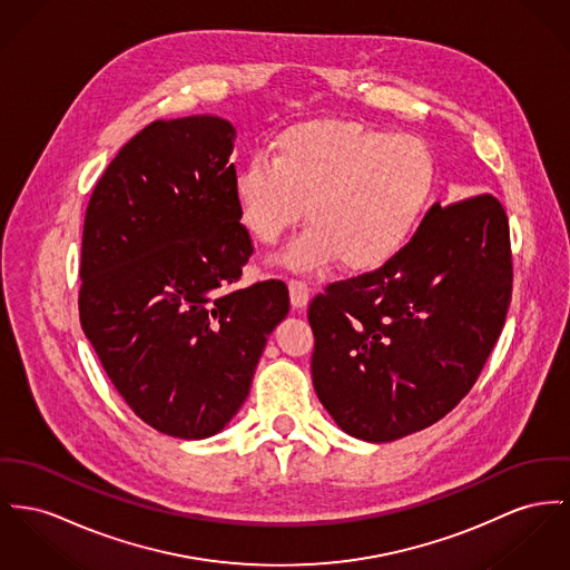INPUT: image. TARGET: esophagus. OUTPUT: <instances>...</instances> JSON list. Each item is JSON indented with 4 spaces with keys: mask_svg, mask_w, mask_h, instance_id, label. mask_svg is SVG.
<instances>
[{
    "mask_svg": "<svg viewBox=\"0 0 570 570\" xmlns=\"http://www.w3.org/2000/svg\"><path fill=\"white\" fill-rule=\"evenodd\" d=\"M289 298H292V306L294 308H304L306 304H308V298H311V289H308V285L301 281V278H294V281H289Z\"/></svg>",
    "mask_w": 570,
    "mask_h": 570,
    "instance_id": "34e87169",
    "label": "esophagus"
}]
</instances>
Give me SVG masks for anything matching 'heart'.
I'll return each mask as SVG.
<instances>
[{
	"label": "heart",
	"instance_id": "heart-1",
	"mask_svg": "<svg viewBox=\"0 0 570 570\" xmlns=\"http://www.w3.org/2000/svg\"><path fill=\"white\" fill-rule=\"evenodd\" d=\"M272 163L242 164L230 198L242 228L266 246L296 227L306 207L311 230L283 257L294 269L335 259L347 272L379 269L413 239L436 188L425 140L350 120L287 127L272 142Z\"/></svg>",
	"mask_w": 570,
	"mask_h": 570
}]
</instances>
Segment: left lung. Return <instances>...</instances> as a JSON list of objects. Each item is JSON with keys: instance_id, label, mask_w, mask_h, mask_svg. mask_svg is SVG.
Here are the masks:
<instances>
[{"instance_id": "8db88e82", "label": "left lung", "mask_w": 570, "mask_h": 570, "mask_svg": "<svg viewBox=\"0 0 570 570\" xmlns=\"http://www.w3.org/2000/svg\"><path fill=\"white\" fill-rule=\"evenodd\" d=\"M512 298L510 228L491 194L439 203L384 266L308 304L313 386L354 439L389 443L445 417L480 376Z\"/></svg>"}]
</instances>
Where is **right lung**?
Wrapping results in <instances>:
<instances>
[{
    "instance_id": "1",
    "label": "right lung",
    "mask_w": 570,
    "mask_h": 570,
    "mask_svg": "<svg viewBox=\"0 0 570 570\" xmlns=\"http://www.w3.org/2000/svg\"><path fill=\"white\" fill-rule=\"evenodd\" d=\"M233 140L218 116L155 120L110 161L83 220V335L129 409L188 441L235 417L289 311L283 281L233 287L253 255Z\"/></svg>"
}]
</instances>
